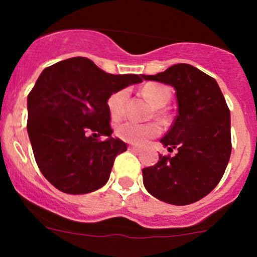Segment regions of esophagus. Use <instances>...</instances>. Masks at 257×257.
Here are the masks:
<instances>
[{
  "label": "esophagus",
  "instance_id": "34e87169",
  "mask_svg": "<svg viewBox=\"0 0 257 257\" xmlns=\"http://www.w3.org/2000/svg\"><path fill=\"white\" fill-rule=\"evenodd\" d=\"M129 150H133V152H139L141 148L137 147V145H129Z\"/></svg>",
  "mask_w": 257,
  "mask_h": 257
}]
</instances>
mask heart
I'll use <instances>...</instances> for the list:
<instances>
[{
  "label": "heart",
  "mask_w": 257,
  "mask_h": 257,
  "mask_svg": "<svg viewBox=\"0 0 257 257\" xmlns=\"http://www.w3.org/2000/svg\"><path fill=\"white\" fill-rule=\"evenodd\" d=\"M143 94L155 107H164L170 99L169 88L158 83H149L145 84L142 89ZM126 100H128V90L121 89L113 93L108 98V109L113 119H120L125 113ZM116 136L121 141L132 144H143L149 139L155 138L162 133V126L155 121L150 123H137L133 120H126L124 123L118 124L115 129Z\"/></svg>",
  "instance_id": "obj_1"
}]
</instances>
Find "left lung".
<instances>
[{"mask_svg":"<svg viewBox=\"0 0 257 257\" xmlns=\"http://www.w3.org/2000/svg\"><path fill=\"white\" fill-rule=\"evenodd\" d=\"M175 88L178 115L162 139L174 157L143 169L145 189L159 200L188 205L206 196L219 184L231 154L230 110L216 80L186 63L155 76H145Z\"/></svg>","mask_w":257,"mask_h":257,"instance_id":"8db88e82","label":"left lung"}]
</instances>
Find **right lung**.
<instances>
[{
    "mask_svg": "<svg viewBox=\"0 0 257 257\" xmlns=\"http://www.w3.org/2000/svg\"><path fill=\"white\" fill-rule=\"evenodd\" d=\"M142 80L105 73L85 57L45 68L28 94L27 132L36 163L54 188L77 195L107 183L115 157L126 150L112 138L107 100Z\"/></svg>",
    "mask_w": 257,
    "mask_h": 257,
    "instance_id": "add662e5",
    "label": "right lung"
}]
</instances>
